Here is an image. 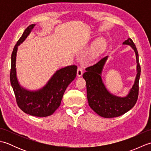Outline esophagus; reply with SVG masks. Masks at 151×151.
<instances>
[{"mask_svg":"<svg viewBox=\"0 0 151 151\" xmlns=\"http://www.w3.org/2000/svg\"><path fill=\"white\" fill-rule=\"evenodd\" d=\"M83 74V70L81 67H78L77 69V76H81Z\"/></svg>","mask_w":151,"mask_h":151,"instance_id":"1","label":"esophagus"}]
</instances>
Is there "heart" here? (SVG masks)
Segmentation results:
<instances>
[{
  "label": "heart",
  "mask_w": 151,
  "mask_h": 151,
  "mask_svg": "<svg viewBox=\"0 0 151 151\" xmlns=\"http://www.w3.org/2000/svg\"><path fill=\"white\" fill-rule=\"evenodd\" d=\"M104 42V41L103 40H99L95 45V47H94V49H93L94 52H96V51H97L99 49H100V48L102 46V45H103Z\"/></svg>",
  "instance_id": "obj_1"
}]
</instances>
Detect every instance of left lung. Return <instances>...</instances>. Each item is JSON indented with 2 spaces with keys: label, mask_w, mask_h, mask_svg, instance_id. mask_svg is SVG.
<instances>
[{
  "label": "left lung",
  "mask_w": 151,
  "mask_h": 151,
  "mask_svg": "<svg viewBox=\"0 0 151 151\" xmlns=\"http://www.w3.org/2000/svg\"><path fill=\"white\" fill-rule=\"evenodd\" d=\"M123 45H130L136 53L137 75L135 82L129 93L124 97H119L111 94L102 81L101 73L108 56L101 59L97 63L88 67L83 74L86 82L87 97L89 106L98 115L105 118H113L123 115L136 104L139 93V80L141 67L139 62L138 52L133 41L129 38Z\"/></svg>",
  "instance_id": "left-lung-1"
}]
</instances>
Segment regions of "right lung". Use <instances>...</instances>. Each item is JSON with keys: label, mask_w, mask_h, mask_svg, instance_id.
Segmentation results:
<instances>
[{"label": "right lung", "mask_w": 151, "mask_h": 151, "mask_svg": "<svg viewBox=\"0 0 151 151\" xmlns=\"http://www.w3.org/2000/svg\"><path fill=\"white\" fill-rule=\"evenodd\" d=\"M36 24L28 26L15 45L11 57L10 82L18 106L24 113L36 117H47L58 108L66 88L76 76L77 66L70 65L58 70L47 84L37 91H28L19 85L16 75L18 46L31 32Z\"/></svg>", "instance_id": "1"}]
</instances>
